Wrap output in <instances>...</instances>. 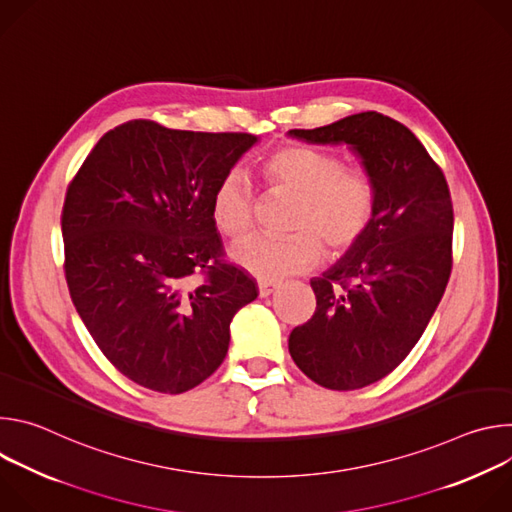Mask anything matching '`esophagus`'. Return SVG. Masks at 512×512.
<instances>
[{
	"mask_svg": "<svg viewBox=\"0 0 512 512\" xmlns=\"http://www.w3.org/2000/svg\"><path fill=\"white\" fill-rule=\"evenodd\" d=\"M259 298H269L273 291L277 289V283H271V281H259Z\"/></svg>",
	"mask_w": 512,
	"mask_h": 512,
	"instance_id": "esophagus-1",
	"label": "esophagus"
}]
</instances>
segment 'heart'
<instances>
[{
  "label": "heart",
  "instance_id": "obj_1",
  "mask_svg": "<svg viewBox=\"0 0 512 512\" xmlns=\"http://www.w3.org/2000/svg\"><path fill=\"white\" fill-rule=\"evenodd\" d=\"M265 182L296 198L285 237H251L231 249V259L261 281H281L318 263L322 243L330 253L352 247L367 231L375 190L367 174L344 170L326 152L287 145L273 152L261 166ZM214 227L225 237H243L253 223V188L249 180L229 170L210 196Z\"/></svg>",
  "mask_w": 512,
  "mask_h": 512
}]
</instances>
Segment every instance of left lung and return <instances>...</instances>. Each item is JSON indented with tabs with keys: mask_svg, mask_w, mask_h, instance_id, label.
I'll list each match as a JSON object with an SVG mask.
<instances>
[{
	"mask_svg": "<svg viewBox=\"0 0 512 512\" xmlns=\"http://www.w3.org/2000/svg\"><path fill=\"white\" fill-rule=\"evenodd\" d=\"M287 135L348 145L375 190L367 231L310 281L316 312L289 334L291 358L314 383L367 387L399 367L444 296L452 271L450 188L421 141L377 111Z\"/></svg>",
	"mask_w": 512,
	"mask_h": 512,
	"instance_id": "8db88e82",
	"label": "left lung"
}]
</instances>
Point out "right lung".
I'll return each instance as SVG.
<instances>
[{
  "mask_svg": "<svg viewBox=\"0 0 512 512\" xmlns=\"http://www.w3.org/2000/svg\"><path fill=\"white\" fill-rule=\"evenodd\" d=\"M255 143L251 133L135 119L107 131L68 186L72 304L113 367L141 387L178 395L208 379L227 356L233 316L257 298L255 281L221 261L210 216L216 182Z\"/></svg>",
  "mask_w": 512,
  "mask_h": 512,
  "instance_id": "1",
  "label": "right lung"
}]
</instances>
